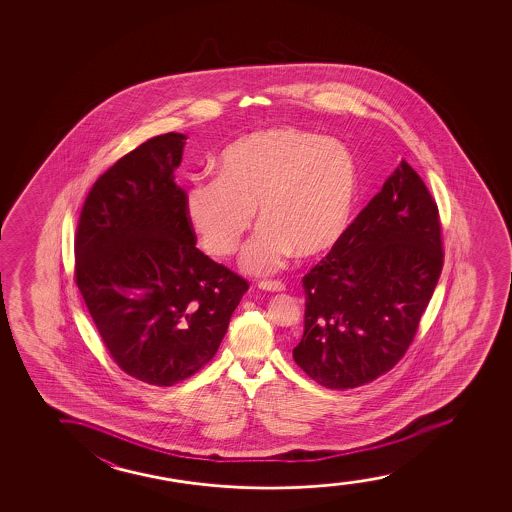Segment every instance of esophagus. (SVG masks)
Wrapping results in <instances>:
<instances>
[{
	"label": "esophagus",
	"mask_w": 512,
	"mask_h": 512,
	"mask_svg": "<svg viewBox=\"0 0 512 512\" xmlns=\"http://www.w3.org/2000/svg\"><path fill=\"white\" fill-rule=\"evenodd\" d=\"M259 288H262L264 292H273V294L285 292V285L281 281H260Z\"/></svg>",
	"instance_id": "1"
}]
</instances>
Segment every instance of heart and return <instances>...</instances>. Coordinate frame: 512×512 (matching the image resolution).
<instances>
[{
	"instance_id": "obj_1",
	"label": "heart",
	"mask_w": 512,
	"mask_h": 512,
	"mask_svg": "<svg viewBox=\"0 0 512 512\" xmlns=\"http://www.w3.org/2000/svg\"><path fill=\"white\" fill-rule=\"evenodd\" d=\"M220 176H194L185 217L213 257L236 252L259 208L260 231L241 267L269 274L292 255L315 259L344 238L358 199V166L343 141L294 127L246 134L218 159Z\"/></svg>"
}]
</instances>
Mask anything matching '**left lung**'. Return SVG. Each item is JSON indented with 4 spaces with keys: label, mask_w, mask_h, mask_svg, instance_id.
Instances as JSON below:
<instances>
[{
    "label": "left lung",
    "mask_w": 512,
    "mask_h": 512,
    "mask_svg": "<svg viewBox=\"0 0 512 512\" xmlns=\"http://www.w3.org/2000/svg\"><path fill=\"white\" fill-rule=\"evenodd\" d=\"M441 222L406 161L304 278V334L295 364L316 383H371L404 357L442 271Z\"/></svg>",
    "instance_id": "1"
}]
</instances>
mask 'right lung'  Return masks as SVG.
<instances>
[{
	"label": "right lung",
	"mask_w": 512,
	"mask_h": 512,
	"mask_svg": "<svg viewBox=\"0 0 512 512\" xmlns=\"http://www.w3.org/2000/svg\"><path fill=\"white\" fill-rule=\"evenodd\" d=\"M187 136L161 134L92 185L78 220L75 280L129 376L171 386L208 364L248 290L196 248L175 183Z\"/></svg>",
	"instance_id": "add662e5"
}]
</instances>
